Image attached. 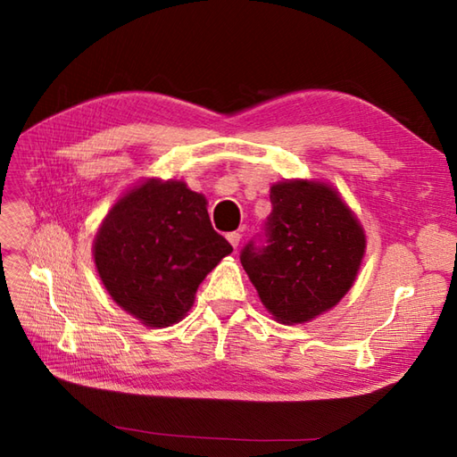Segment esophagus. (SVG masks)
Returning <instances> with one entry per match:
<instances>
[{
    "label": "esophagus",
    "instance_id": "obj_1",
    "mask_svg": "<svg viewBox=\"0 0 457 457\" xmlns=\"http://www.w3.org/2000/svg\"><path fill=\"white\" fill-rule=\"evenodd\" d=\"M226 237H228V241H229L231 247H234V249L239 245V241H241V234H239V231H231V234H228Z\"/></svg>",
    "mask_w": 457,
    "mask_h": 457
}]
</instances>
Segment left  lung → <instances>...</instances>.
<instances>
[{
    "mask_svg": "<svg viewBox=\"0 0 457 457\" xmlns=\"http://www.w3.org/2000/svg\"><path fill=\"white\" fill-rule=\"evenodd\" d=\"M270 204L265 234L251 239L239 259L269 312L283 324H303L336 306L352 288L365 234L324 182H277Z\"/></svg>",
    "mask_w": 457,
    "mask_h": 457,
    "instance_id": "obj_1",
    "label": "left lung"
}]
</instances>
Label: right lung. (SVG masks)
<instances>
[{"mask_svg": "<svg viewBox=\"0 0 457 457\" xmlns=\"http://www.w3.org/2000/svg\"><path fill=\"white\" fill-rule=\"evenodd\" d=\"M208 202L182 180H145L113 204L94 239L105 290L145 326L180 322L198 285L234 247L213 231Z\"/></svg>", "mask_w": 457, "mask_h": 457, "instance_id": "obj_1", "label": "right lung"}]
</instances>
